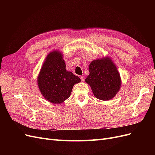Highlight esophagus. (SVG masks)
I'll return each mask as SVG.
<instances>
[{"label": "esophagus", "instance_id": "obj_1", "mask_svg": "<svg viewBox=\"0 0 155 155\" xmlns=\"http://www.w3.org/2000/svg\"><path fill=\"white\" fill-rule=\"evenodd\" d=\"M80 79H81V80L82 82H84V81H85V77H84L83 76H80Z\"/></svg>", "mask_w": 155, "mask_h": 155}]
</instances>
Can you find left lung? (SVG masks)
Segmentation results:
<instances>
[{
  "instance_id": "obj_1",
  "label": "left lung",
  "mask_w": 155,
  "mask_h": 155,
  "mask_svg": "<svg viewBox=\"0 0 155 155\" xmlns=\"http://www.w3.org/2000/svg\"><path fill=\"white\" fill-rule=\"evenodd\" d=\"M89 74L85 82L94 96L103 101L112 99L120 90V75L112 60L107 57L93 60L89 64Z\"/></svg>"
}]
</instances>
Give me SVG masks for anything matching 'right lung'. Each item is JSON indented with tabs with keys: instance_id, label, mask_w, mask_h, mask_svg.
Wrapping results in <instances>:
<instances>
[{
	"instance_id": "obj_1",
	"label": "right lung",
	"mask_w": 155,
	"mask_h": 155,
	"mask_svg": "<svg viewBox=\"0 0 155 155\" xmlns=\"http://www.w3.org/2000/svg\"><path fill=\"white\" fill-rule=\"evenodd\" d=\"M63 54L59 50L50 52L37 76L41 94L53 104L63 103L71 94L75 84L81 81L79 77L66 70Z\"/></svg>"
}]
</instances>
